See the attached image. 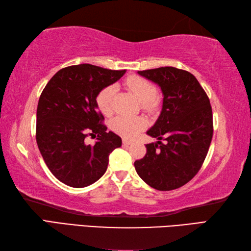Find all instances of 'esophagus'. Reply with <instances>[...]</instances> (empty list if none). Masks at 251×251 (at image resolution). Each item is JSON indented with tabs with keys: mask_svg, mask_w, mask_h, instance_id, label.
<instances>
[{
	"mask_svg": "<svg viewBox=\"0 0 251 251\" xmlns=\"http://www.w3.org/2000/svg\"><path fill=\"white\" fill-rule=\"evenodd\" d=\"M123 145H124V146H129V145H131V141L127 140V139H123Z\"/></svg>",
	"mask_w": 251,
	"mask_h": 251,
	"instance_id": "1",
	"label": "esophagus"
}]
</instances>
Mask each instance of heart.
Here are the masks:
<instances>
[{
  "instance_id": "heart-1",
  "label": "heart",
  "mask_w": 251,
  "mask_h": 251,
  "mask_svg": "<svg viewBox=\"0 0 251 251\" xmlns=\"http://www.w3.org/2000/svg\"><path fill=\"white\" fill-rule=\"evenodd\" d=\"M126 87L134 94L138 100L141 101V108L146 111L152 112L156 109L157 100L154 97L155 87L153 84L138 75H130L125 81ZM115 92L114 85H108L102 88L96 96V104L100 112L104 115H110L113 111V95ZM146 120L141 116L128 117L124 115H117L111 121V128L116 134L124 138H134L138 132L146 128Z\"/></svg>"
}]
</instances>
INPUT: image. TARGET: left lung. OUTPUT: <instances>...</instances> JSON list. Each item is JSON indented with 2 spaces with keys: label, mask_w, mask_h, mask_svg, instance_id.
<instances>
[{
  "label": "left lung",
  "mask_w": 251,
  "mask_h": 251,
  "mask_svg": "<svg viewBox=\"0 0 251 251\" xmlns=\"http://www.w3.org/2000/svg\"><path fill=\"white\" fill-rule=\"evenodd\" d=\"M138 73L159 85L164 101L161 115L147 132L159 141L146 146V155L134 164L136 172L155 190L181 188L200 172L209 150L214 134L209 98L185 70L162 67ZM164 137L166 144L160 141Z\"/></svg>",
  "instance_id": "left-lung-1"
}]
</instances>
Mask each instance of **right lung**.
Instances as JSON below:
<instances>
[{"label":"right lung","instance_id":"1","mask_svg":"<svg viewBox=\"0 0 251 251\" xmlns=\"http://www.w3.org/2000/svg\"><path fill=\"white\" fill-rule=\"evenodd\" d=\"M125 70H110L88 63L58 71L40 96L36 111L37 147L55 177L72 188H85L108 168L109 154L122 146L121 137L106 131L96 96ZM98 137L87 145L88 136Z\"/></svg>","mask_w":251,"mask_h":251}]
</instances>
